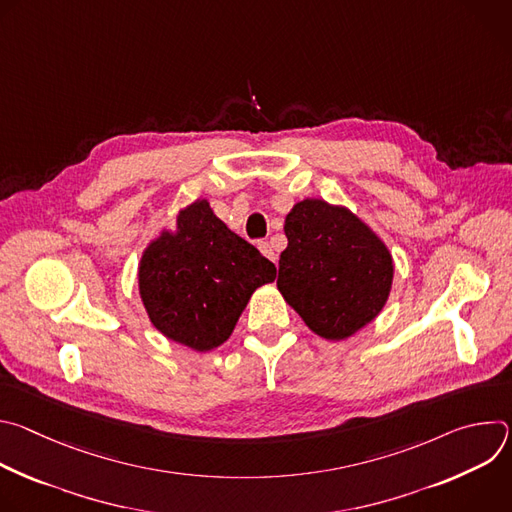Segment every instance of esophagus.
I'll return each instance as SVG.
<instances>
[{"label":"esophagus","mask_w":512,"mask_h":512,"mask_svg":"<svg viewBox=\"0 0 512 512\" xmlns=\"http://www.w3.org/2000/svg\"><path fill=\"white\" fill-rule=\"evenodd\" d=\"M259 251H261L269 261H273V263L277 261V253H275V249H273V245H271L269 241H261V243H259Z\"/></svg>","instance_id":"esophagus-1"}]
</instances>
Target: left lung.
<instances>
[{"instance_id": "8db88e82", "label": "left lung", "mask_w": 512, "mask_h": 512, "mask_svg": "<svg viewBox=\"0 0 512 512\" xmlns=\"http://www.w3.org/2000/svg\"><path fill=\"white\" fill-rule=\"evenodd\" d=\"M277 289L304 324L326 340H346L385 308L395 263L385 241L342 204L304 198L283 225Z\"/></svg>"}]
</instances>
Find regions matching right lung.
<instances>
[{"label": "right lung", "mask_w": 512, "mask_h": 512, "mask_svg": "<svg viewBox=\"0 0 512 512\" xmlns=\"http://www.w3.org/2000/svg\"><path fill=\"white\" fill-rule=\"evenodd\" d=\"M275 273L269 259L198 198L178 210L174 229H164L143 249L137 287L160 334L206 352L229 340L253 291Z\"/></svg>", "instance_id": "add662e5"}]
</instances>
